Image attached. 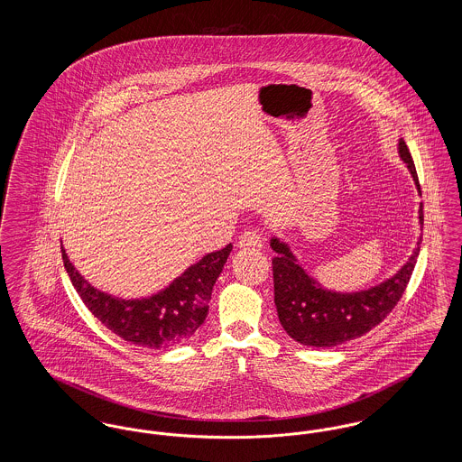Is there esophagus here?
I'll list each match as a JSON object with an SVG mask.
<instances>
[{"instance_id":"esophagus-1","label":"esophagus","mask_w":462,"mask_h":462,"mask_svg":"<svg viewBox=\"0 0 462 462\" xmlns=\"http://www.w3.org/2000/svg\"><path fill=\"white\" fill-rule=\"evenodd\" d=\"M262 236L256 232V230H249V232H244L237 245L242 249H260L262 247Z\"/></svg>"}]
</instances>
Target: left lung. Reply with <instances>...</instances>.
I'll return each mask as SVG.
<instances>
[{
  "label": "left lung",
  "instance_id": "obj_1",
  "mask_svg": "<svg viewBox=\"0 0 462 462\" xmlns=\"http://www.w3.org/2000/svg\"><path fill=\"white\" fill-rule=\"evenodd\" d=\"M398 155L420 194L416 166L403 138L398 140ZM419 223L422 228V204L419 206ZM419 244L420 239L411 258L390 279L369 289L341 292L313 279L289 244L273 236L270 239V247L277 253L272 260L273 294L282 328L294 341L313 348H332L364 336L381 324L402 298L418 262Z\"/></svg>",
  "mask_w": 462,
  "mask_h": 462
}]
</instances>
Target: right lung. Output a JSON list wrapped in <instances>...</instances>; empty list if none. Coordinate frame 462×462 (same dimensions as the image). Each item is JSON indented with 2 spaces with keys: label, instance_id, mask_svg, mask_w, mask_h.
<instances>
[{
  "label": "right lung",
  "instance_id": "add662e5",
  "mask_svg": "<svg viewBox=\"0 0 462 462\" xmlns=\"http://www.w3.org/2000/svg\"><path fill=\"white\" fill-rule=\"evenodd\" d=\"M230 251L232 244L202 256L164 289L134 300L91 286L69 260L64 245L62 260L83 303L107 329L133 345L161 350L190 339L204 324L213 286Z\"/></svg>",
  "mask_w": 462,
  "mask_h": 462
}]
</instances>
